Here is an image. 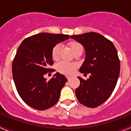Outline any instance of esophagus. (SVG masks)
<instances>
[{"mask_svg":"<svg viewBox=\"0 0 131 131\" xmlns=\"http://www.w3.org/2000/svg\"><path fill=\"white\" fill-rule=\"evenodd\" d=\"M67 79H68V81H70V80H71V79H72V77H71V76H67Z\"/></svg>","mask_w":131,"mask_h":131,"instance_id":"obj_1","label":"esophagus"}]
</instances>
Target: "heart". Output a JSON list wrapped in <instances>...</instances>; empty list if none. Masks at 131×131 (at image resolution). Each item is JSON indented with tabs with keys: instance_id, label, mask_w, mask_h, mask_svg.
<instances>
[{
	"instance_id": "b5f03b06",
	"label": "heart",
	"mask_w": 131,
	"mask_h": 131,
	"mask_svg": "<svg viewBox=\"0 0 131 131\" xmlns=\"http://www.w3.org/2000/svg\"><path fill=\"white\" fill-rule=\"evenodd\" d=\"M69 46L72 49L73 54L77 51H80V50H83L82 45L76 41H72V42H69ZM59 50H60V46L58 44L56 45L52 48V51H51V55H52V59H54V60L58 59ZM75 68H76V65L74 63L65 61L60 62L57 65V70L58 72L61 73L66 74V75H69V74L73 73Z\"/></svg>"
}]
</instances>
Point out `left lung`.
<instances>
[{
  "label": "left lung",
  "mask_w": 131,
  "mask_h": 131,
  "mask_svg": "<svg viewBox=\"0 0 131 131\" xmlns=\"http://www.w3.org/2000/svg\"><path fill=\"white\" fill-rule=\"evenodd\" d=\"M70 38L85 49V61L79 71L91 73L87 80L78 77L80 84L75 95L83 105L96 108L108 100L116 86L121 69L117 51L110 40L98 33H85Z\"/></svg>",
  "instance_id": "obj_1"
}]
</instances>
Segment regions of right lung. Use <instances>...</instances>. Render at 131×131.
<instances>
[{"label": "right lung", "mask_w": 131, "mask_h": 131, "mask_svg": "<svg viewBox=\"0 0 131 131\" xmlns=\"http://www.w3.org/2000/svg\"><path fill=\"white\" fill-rule=\"evenodd\" d=\"M69 35L41 33L25 39L17 50L12 66L13 78L18 94L30 106L44 110L57 103L67 79L57 72L47 81L43 75L53 64L51 51Z\"/></svg>", "instance_id": "1"}]
</instances>
